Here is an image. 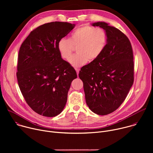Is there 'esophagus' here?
Instances as JSON below:
<instances>
[{"label": "esophagus", "instance_id": "34e87169", "mask_svg": "<svg viewBox=\"0 0 153 153\" xmlns=\"http://www.w3.org/2000/svg\"><path fill=\"white\" fill-rule=\"evenodd\" d=\"M75 70H76V73H77V74L78 75L79 74V68H75Z\"/></svg>", "mask_w": 153, "mask_h": 153}]
</instances>
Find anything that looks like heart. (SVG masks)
I'll return each instance as SVG.
<instances>
[{
	"mask_svg": "<svg viewBox=\"0 0 153 153\" xmlns=\"http://www.w3.org/2000/svg\"><path fill=\"white\" fill-rule=\"evenodd\" d=\"M108 37L104 29L91 25H84L74 30L68 39L62 38L57 43L61 57L68 60L76 47V54L69 62L72 66L79 67L99 57L103 51Z\"/></svg>",
	"mask_w": 153,
	"mask_h": 153,
	"instance_id": "b5f03b06",
	"label": "heart"
}]
</instances>
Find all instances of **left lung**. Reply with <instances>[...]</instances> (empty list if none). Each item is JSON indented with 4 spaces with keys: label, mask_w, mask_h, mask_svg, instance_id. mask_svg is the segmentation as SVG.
I'll return each mask as SVG.
<instances>
[{
    "label": "left lung",
    "mask_w": 153,
    "mask_h": 153,
    "mask_svg": "<svg viewBox=\"0 0 153 153\" xmlns=\"http://www.w3.org/2000/svg\"><path fill=\"white\" fill-rule=\"evenodd\" d=\"M93 25L105 30L107 43L99 57L80 69L79 77L87 105L93 113L103 116L116 111L131 88L133 52L129 40L119 29L103 22Z\"/></svg>",
    "instance_id": "obj_1"
}]
</instances>
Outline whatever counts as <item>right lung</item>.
<instances>
[{"label": "right lung", "mask_w": 153, "mask_h": 153, "mask_svg": "<svg viewBox=\"0 0 153 153\" xmlns=\"http://www.w3.org/2000/svg\"><path fill=\"white\" fill-rule=\"evenodd\" d=\"M75 25L62 22L42 25L20 46L16 73L19 88L29 106L43 116L54 117L62 111L71 83L77 78L57 48L59 40Z\"/></svg>", "instance_id": "obj_1"}]
</instances>
